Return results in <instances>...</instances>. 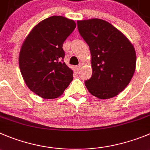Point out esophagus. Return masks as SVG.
I'll list each match as a JSON object with an SVG mask.
<instances>
[{"instance_id": "esophagus-1", "label": "esophagus", "mask_w": 150, "mask_h": 150, "mask_svg": "<svg viewBox=\"0 0 150 150\" xmlns=\"http://www.w3.org/2000/svg\"><path fill=\"white\" fill-rule=\"evenodd\" d=\"M81 65L77 66V67H75V70H76L77 72H79V70H81Z\"/></svg>"}]
</instances>
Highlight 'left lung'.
Masks as SVG:
<instances>
[{
    "label": "left lung",
    "mask_w": 150,
    "mask_h": 150,
    "mask_svg": "<svg viewBox=\"0 0 150 150\" xmlns=\"http://www.w3.org/2000/svg\"><path fill=\"white\" fill-rule=\"evenodd\" d=\"M78 29L92 56V75L85 85L92 96L108 99L129 83L135 70L136 54L131 42L111 23L93 18L78 21Z\"/></svg>",
    "instance_id": "1"
}]
</instances>
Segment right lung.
<instances>
[{
    "mask_svg": "<svg viewBox=\"0 0 150 150\" xmlns=\"http://www.w3.org/2000/svg\"><path fill=\"white\" fill-rule=\"evenodd\" d=\"M76 27L75 21L52 16L38 23L22 44L19 67L26 86L45 99L59 97L73 79L64 62L63 44Z\"/></svg>",
    "mask_w": 150,
    "mask_h": 150,
    "instance_id": "right-lung-1",
    "label": "right lung"
}]
</instances>
